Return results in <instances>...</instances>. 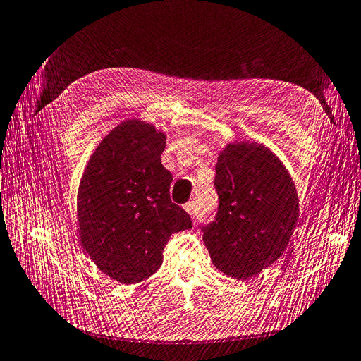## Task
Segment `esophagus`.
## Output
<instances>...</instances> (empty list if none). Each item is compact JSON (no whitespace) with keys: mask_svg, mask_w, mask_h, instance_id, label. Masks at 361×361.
Wrapping results in <instances>:
<instances>
[{"mask_svg":"<svg viewBox=\"0 0 361 361\" xmlns=\"http://www.w3.org/2000/svg\"><path fill=\"white\" fill-rule=\"evenodd\" d=\"M184 210H186L190 216H195L197 214V202L189 201L188 204H184Z\"/></svg>","mask_w":361,"mask_h":361,"instance_id":"1","label":"esophagus"}]
</instances>
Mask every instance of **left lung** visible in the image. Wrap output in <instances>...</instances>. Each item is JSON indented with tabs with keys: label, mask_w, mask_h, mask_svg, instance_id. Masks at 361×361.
<instances>
[{
	"label": "left lung",
	"mask_w": 361,
	"mask_h": 361,
	"mask_svg": "<svg viewBox=\"0 0 361 361\" xmlns=\"http://www.w3.org/2000/svg\"><path fill=\"white\" fill-rule=\"evenodd\" d=\"M214 188L219 210L202 226L216 269L250 280L293 243L300 200L283 161L262 143L234 140L219 151Z\"/></svg>",
	"instance_id": "obj_1"
}]
</instances>
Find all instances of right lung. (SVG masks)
<instances>
[{"label": "right lung", "mask_w": 361, "mask_h": 361, "mask_svg": "<svg viewBox=\"0 0 361 361\" xmlns=\"http://www.w3.org/2000/svg\"><path fill=\"white\" fill-rule=\"evenodd\" d=\"M166 133L127 119L99 142L81 177L77 218L81 248L113 280L135 284L161 266L173 233L192 228L171 201L172 175L160 156Z\"/></svg>", "instance_id": "add662e5"}]
</instances>
